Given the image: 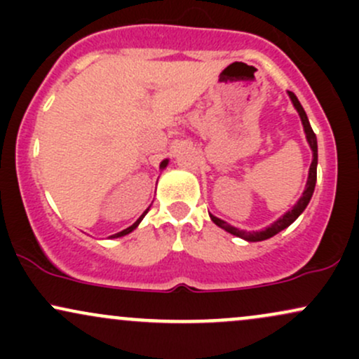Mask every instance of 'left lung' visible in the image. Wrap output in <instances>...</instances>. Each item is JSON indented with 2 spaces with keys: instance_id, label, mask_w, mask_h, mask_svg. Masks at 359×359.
Masks as SVG:
<instances>
[{
  "instance_id": "8db88e82",
  "label": "left lung",
  "mask_w": 359,
  "mask_h": 359,
  "mask_svg": "<svg viewBox=\"0 0 359 359\" xmlns=\"http://www.w3.org/2000/svg\"><path fill=\"white\" fill-rule=\"evenodd\" d=\"M288 97H290L292 104H294V108L297 109L299 116H300V121H302V126H304V133H306V138H307V143L309 147H311L312 150V163H311V168H309V177H307V184H306V189H304L302 196H300V199L297 201V204L294 205V208L290 209V211H287L283 214L282 217H278L277 221L271 222L269 228L265 229H259V231H245V229H240V228H234V226L228 224L226 221L219 219V217L212 216V214H209L211 216V219L214 224H217L219 228L224 229V231L234 234V236L241 238V240L245 241H250V243H255V241H263V240H269V238L275 236V234H278L280 231H283V229L288 228V226L292 224L300 214L304 212V209L307 208V204L311 203V197L312 194H314V189H316V180H317V138L314 135V131H312L311 128V123H309V118L306 114V111H304L302 104H300L297 96H295L294 93H290L288 90Z\"/></svg>"
}]
</instances>
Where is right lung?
I'll use <instances>...</instances> for the list:
<instances>
[{
	"mask_svg": "<svg viewBox=\"0 0 359 359\" xmlns=\"http://www.w3.org/2000/svg\"><path fill=\"white\" fill-rule=\"evenodd\" d=\"M167 165H168V158H165V160H162V162H160V168H162V170H163V168H165ZM148 209H150V208H148ZM148 209H147V211H145V212H143V214H142V216H140V217H138V219H137V221H135V222H133V224H131V226H130V228L123 229V231H119V233H114V234H111V236H109V240H114V238H121V236H126V234H130L131 231H133V229H137V228H138V224H140V222H142V219H143V217H145V214L148 212Z\"/></svg>",
	"mask_w": 359,
	"mask_h": 359,
	"instance_id": "obj_1",
	"label": "right lung"
}]
</instances>
